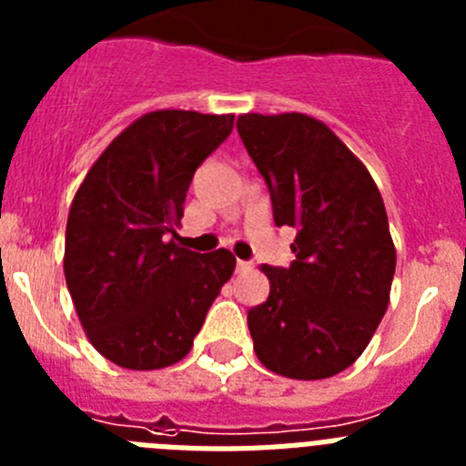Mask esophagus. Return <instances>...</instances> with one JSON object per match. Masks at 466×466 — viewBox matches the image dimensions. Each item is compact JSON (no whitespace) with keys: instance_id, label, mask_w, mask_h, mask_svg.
<instances>
[{"instance_id":"34e87169","label":"esophagus","mask_w":466,"mask_h":466,"mask_svg":"<svg viewBox=\"0 0 466 466\" xmlns=\"http://www.w3.org/2000/svg\"><path fill=\"white\" fill-rule=\"evenodd\" d=\"M236 268H238V273H247V270H252V263H249V261H240V258H238Z\"/></svg>"}]
</instances>
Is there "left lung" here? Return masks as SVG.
I'll use <instances>...</instances> for the list:
<instances>
[{"label": "left lung", "instance_id": "1", "mask_svg": "<svg viewBox=\"0 0 466 466\" xmlns=\"http://www.w3.org/2000/svg\"><path fill=\"white\" fill-rule=\"evenodd\" d=\"M236 126L268 184L275 226L296 228L289 268L261 266L270 294L247 312L254 352L284 378H331L355 364L390 303L397 249L382 196L317 118L242 114Z\"/></svg>", "mask_w": 466, "mask_h": 466}]
</instances>
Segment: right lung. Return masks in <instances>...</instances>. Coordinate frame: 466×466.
Wrapping results in <instances>:
<instances>
[{
    "label": "right lung",
    "mask_w": 466,
    "mask_h": 466,
    "mask_svg": "<svg viewBox=\"0 0 466 466\" xmlns=\"http://www.w3.org/2000/svg\"><path fill=\"white\" fill-rule=\"evenodd\" d=\"M233 130V114L160 109L123 130L74 196L65 279L93 348L154 371L188 355L209 306L236 270L228 249L179 245L188 184Z\"/></svg>",
    "instance_id": "right-lung-1"
}]
</instances>
